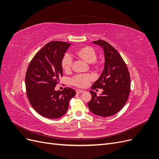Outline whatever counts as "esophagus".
<instances>
[{
    "instance_id": "esophagus-1",
    "label": "esophagus",
    "mask_w": 159,
    "mask_h": 159,
    "mask_svg": "<svg viewBox=\"0 0 159 159\" xmlns=\"http://www.w3.org/2000/svg\"><path fill=\"white\" fill-rule=\"evenodd\" d=\"M84 91V90H81V89H77V90H76V93H78V94H80V93H83Z\"/></svg>"
}]
</instances>
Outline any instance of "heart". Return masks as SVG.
Segmentation results:
<instances>
[{"mask_svg":"<svg viewBox=\"0 0 159 159\" xmlns=\"http://www.w3.org/2000/svg\"><path fill=\"white\" fill-rule=\"evenodd\" d=\"M75 54L80 59L84 60L87 63L91 64L93 68H98L99 67V64L96 61L97 53L92 47L89 46L81 47L75 52ZM72 62H73V60H72L71 56L68 54H65L61 61L62 69L66 72L70 71L72 66ZM93 80V77L91 74L77 75L71 79L70 82L72 85L76 86V87L85 88Z\"/></svg>","mask_w":159,"mask_h":159,"instance_id":"heart-1","label":"heart"}]
</instances>
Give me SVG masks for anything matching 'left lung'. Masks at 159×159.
I'll use <instances>...</instances> for the list:
<instances>
[{
	"instance_id": "obj_1",
	"label": "left lung",
	"mask_w": 159,
	"mask_h": 159,
	"mask_svg": "<svg viewBox=\"0 0 159 159\" xmlns=\"http://www.w3.org/2000/svg\"><path fill=\"white\" fill-rule=\"evenodd\" d=\"M93 42L103 48L105 65L102 75L91 89H103V92L98 96L91 90V99L88 105L93 113L106 117L119 112L126 103L131 88V79L125 62L116 49L102 40Z\"/></svg>"
}]
</instances>
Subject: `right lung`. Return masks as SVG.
Wrapping results in <instances>:
<instances>
[{
	"label": "right lung",
	"instance_id": "obj_1",
	"mask_svg": "<svg viewBox=\"0 0 159 159\" xmlns=\"http://www.w3.org/2000/svg\"><path fill=\"white\" fill-rule=\"evenodd\" d=\"M70 45L61 41L48 43L28 65L25 77L26 95L32 107L43 117H61L68 111L70 100L75 95V91L70 88L61 91L55 90L62 77L61 60Z\"/></svg>",
	"mask_w": 159,
	"mask_h": 159
}]
</instances>
